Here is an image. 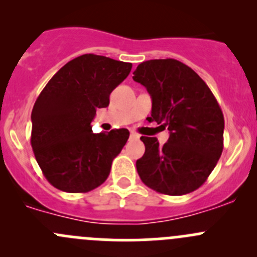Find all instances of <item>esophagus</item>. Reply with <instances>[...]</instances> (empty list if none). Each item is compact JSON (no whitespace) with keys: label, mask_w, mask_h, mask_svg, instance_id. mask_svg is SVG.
I'll return each instance as SVG.
<instances>
[{"label":"esophagus","mask_w":257,"mask_h":257,"mask_svg":"<svg viewBox=\"0 0 257 257\" xmlns=\"http://www.w3.org/2000/svg\"><path fill=\"white\" fill-rule=\"evenodd\" d=\"M129 137H131V139H138V138H139L138 134H137V133H133V132H132L131 136H129Z\"/></svg>","instance_id":"1"}]
</instances>
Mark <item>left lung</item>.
Listing matches in <instances>:
<instances>
[{"instance_id":"left-lung-1","label":"left lung","mask_w":257,"mask_h":257,"mask_svg":"<svg viewBox=\"0 0 257 257\" xmlns=\"http://www.w3.org/2000/svg\"><path fill=\"white\" fill-rule=\"evenodd\" d=\"M133 79L152 97L149 120L168 128L164 145L142 137L145 153L137 170L147 186L165 195H184L200 188L224 148V115L210 88L177 59L139 64Z\"/></svg>"}]
</instances>
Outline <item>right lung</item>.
I'll return each instance as SVG.
<instances>
[{"mask_svg": "<svg viewBox=\"0 0 257 257\" xmlns=\"http://www.w3.org/2000/svg\"><path fill=\"white\" fill-rule=\"evenodd\" d=\"M132 63L83 54L64 64L33 105L31 145L43 175L67 193H87L107 180L128 129L93 133L98 108L131 73Z\"/></svg>", "mask_w": 257, "mask_h": 257, "instance_id": "obj_1", "label": "right lung"}]
</instances>
